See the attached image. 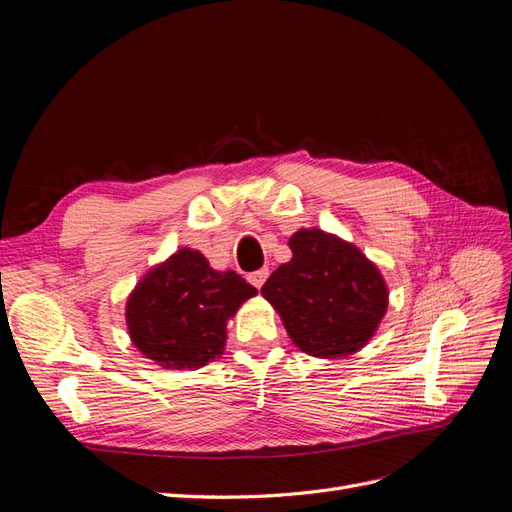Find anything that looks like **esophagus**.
<instances>
[{
    "mask_svg": "<svg viewBox=\"0 0 512 512\" xmlns=\"http://www.w3.org/2000/svg\"><path fill=\"white\" fill-rule=\"evenodd\" d=\"M267 277H269V269H267V267H262V269H258V271H254V273H250V277H247V280H250L256 288H262V284L267 282Z\"/></svg>",
    "mask_w": 512,
    "mask_h": 512,
    "instance_id": "esophagus-1",
    "label": "esophagus"
}]
</instances>
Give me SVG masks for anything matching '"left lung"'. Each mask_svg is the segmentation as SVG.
<instances>
[{"instance_id": "8db88e82", "label": "left lung", "mask_w": 512, "mask_h": 512, "mask_svg": "<svg viewBox=\"0 0 512 512\" xmlns=\"http://www.w3.org/2000/svg\"><path fill=\"white\" fill-rule=\"evenodd\" d=\"M292 260L262 286L303 352L337 359L361 350L389 305L380 271L354 245L320 228L290 237Z\"/></svg>"}]
</instances>
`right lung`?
I'll return each mask as SVG.
<instances>
[{
	"mask_svg": "<svg viewBox=\"0 0 512 512\" xmlns=\"http://www.w3.org/2000/svg\"><path fill=\"white\" fill-rule=\"evenodd\" d=\"M258 290L235 271H215L196 250L151 269L126 307L134 346L166 369L203 367L220 356L226 322Z\"/></svg>",
	"mask_w": 512,
	"mask_h": 512,
	"instance_id": "obj_1",
	"label": "right lung"
}]
</instances>
